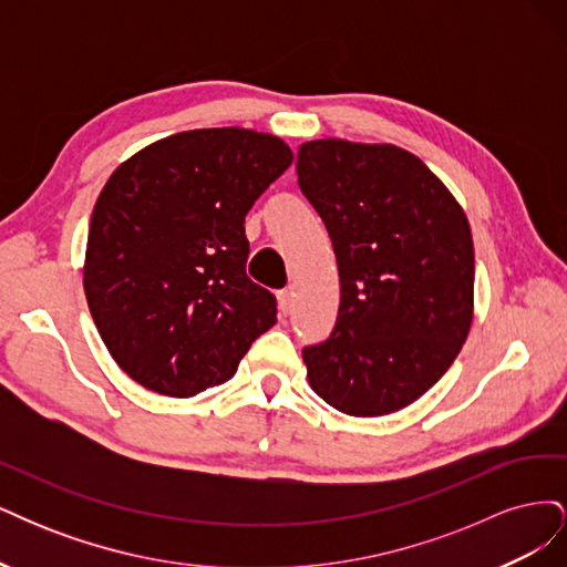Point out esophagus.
I'll return each instance as SVG.
<instances>
[{"mask_svg": "<svg viewBox=\"0 0 567 567\" xmlns=\"http://www.w3.org/2000/svg\"><path fill=\"white\" fill-rule=\"evenodd\" d=\"M277 300H279V310L281 315H288L290 310H293V290L290 288H284L277 293Z\"/></svg>", "mask_w": 567, "mask_h": 567, "instance_id": "esophagus-1", "label": "esophagus"}]
</instances>
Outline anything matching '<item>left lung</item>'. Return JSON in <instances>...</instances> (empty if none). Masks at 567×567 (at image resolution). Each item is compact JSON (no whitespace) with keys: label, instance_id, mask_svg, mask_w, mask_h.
I'll list each match as a JSON object with an SVG mask.
<instances>
[{"label":"left lung","instance_id":"obj_1","mask_svg":"<svg viewBox=\"0 0 567 567\" xmlns=\"http://www.w3.org/2000/svg\"><path fill=\"white\" fill-rule=\"evenodd\" d=\"M296 169L340 274L333 333L302 350L307 379L342 414H392L442 379L471 331L466 213L421 158L392 144L307 142Z\"/></svg>","mask_w":567,"mask_h":567}]
</instances>
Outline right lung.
<instances>
[{"instance_id": "obj_1", "label": "right lung", "mask_w": 567, "mask_h": 567, "mask_svg": "<svg viewBox=\"0 0 567 567\" xmlns=\"http://www.w3.org/2000/svg\"><path fill=\"white\" fill-rule=\"evenodd\" d=\"M293 163L274 134L192 130L142 148L96 198L84 296L132 381L194 394L229 381L277 323V298L248 279L246 215Z\"/></svg>"}]
</instances>
